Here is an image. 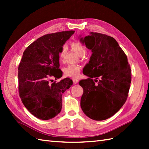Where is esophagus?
<instances>
[{
  "label": "esophagus",
  "instance_id": "esophagus-1",
  "mask_svg": "<svg viewBox=\"0 0 149 149\" xmlns=\"http://www.w3.org/2000/svg\"><path fill=\"white\" fill-rule=\"evenodd\" d=\"M72 81H73V83H74V84H77L79 82V80L77 79H73Z\"/></svg>",
  "mask_w": 149,
  "mask_h": 149
}]
</instances>
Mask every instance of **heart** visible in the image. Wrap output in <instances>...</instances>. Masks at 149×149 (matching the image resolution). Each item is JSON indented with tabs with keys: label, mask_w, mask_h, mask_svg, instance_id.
Masks as SVG:
<instances>
[{
	"label": "heart",
	"mask_w": 149,
	"mask_h": 149,
	"mask_svg": "<svg viewBox=\"0 0 149 149\" xmlns=\"http://www.w3.org/2000/svg\"><path fill=\"white\" fill-rule=\"evenodd\" d=\"M70 47L72 50L76 52L79 56L83 57L86 54L87 50L86 47L80 42L76 41V42H72L70 43ZM66 50H67L66 47L65 45L62 46L58 54V58L60 62L63 63L65 61ZM81 69L82 66L81 65H70L63 68V74L66 77L77 78L79 77Z\"/></svg>",
	"instance_id": "obj_1"
}]
</instances>
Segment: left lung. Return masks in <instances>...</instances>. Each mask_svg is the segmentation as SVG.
I'll list each match as a JSON object with an SVG mask.
<instances>
[{"label": "left lung", "mask_w": 149, "mask_h": 149, "mask_svg": "<svg viewBox=\"0 0 149 149\" xmlns=\"http://www.w3.org/2000/svg\"><path fill=\"white\" fill-rule=\"evenodd\" d=\"M81 41L92 51L83 72L89 78L79 81L84 91L81 107L90 118L106 120L118 112L127 99L131 66L127 56L113 37L90 32Z\"/></svg>", "instance_id": "1"}]
</instances>
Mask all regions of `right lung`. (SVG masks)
<instances>
[{
  "mask_svg": "<svg viewBox=\"0 0 149 149\" xmlns=\"http://www.w3.org/2000/svg\"><path fill=\"white\" fill-rule=\"evenodd\" d=\"M74 31L45 34L24 50L18 66V92L27 110L41 120L51 119L62 108L63 93L73 84L65 78L50 84V78L62 77L58 54Z\"/></svg>",
  "mask_w": 149,
  "mask_h": 149,
  "instance_id": "add662e5",
  "label": "right lung"
}]
</instances>
